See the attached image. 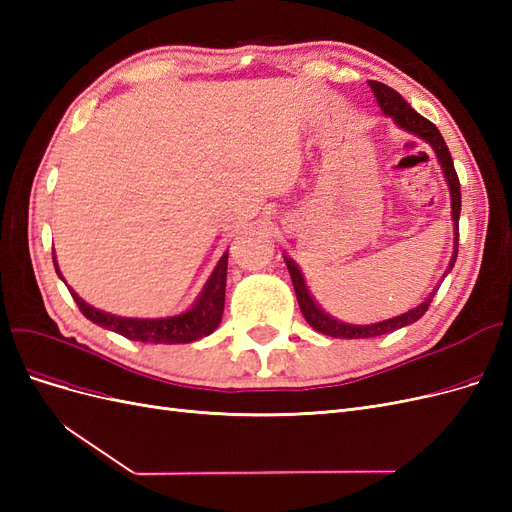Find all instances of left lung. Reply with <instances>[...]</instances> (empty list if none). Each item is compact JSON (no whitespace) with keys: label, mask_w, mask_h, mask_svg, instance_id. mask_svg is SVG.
<instances>
[{"label":"left lung","mask_w":512,"mask_h":512,"mask_svg":"<svg viewBox=\"0 0 512 512\" xmlns=\"http://www.w3.org/2000/svg\"><path fill=\"white\" fill-rule=\"evenodd\" d=\"M367 83H369L371 91H374V96H376V100H378L384 115L393 117V121L397 123L399 128H404L406 132L416 134L418 138H423V141L429 143L431 149L436 151L438 162L442 166V173H444L446 183H448V190H451V207H453L451 213H453V226H455V252H453V258H451V265H448V269H446V273H448V271L455 267L457 252H459V243L457 241H459V213H461L459 177L455 173L451 151H448L440 130L433 126L429 119H425L423 115H418L414 108L397 94L395 89H391L389 85H384V83H378V81H367ZM284 260H286V267H288L290 277H292L294 292H297L299 307H301L305 320L309 322V327H312L318 333H322V335H331V337H339V339L378 337V335H386V333H391V331H397L401 327H408V324L416 322L418 318H421L427 312V307H429V303L433 299V294H436V292H431L421 305L410 309V312L401 314V316L382 320V322H376V324H348V322H342V320H335L329 314H324L322 309L316 305V301L312 299V294H309V290L305 286V280H303V273L299 271L297 262H294L292 258H286V256H284Z\"/></svg>","instance_id":"left-lung-1"}]
</instances>
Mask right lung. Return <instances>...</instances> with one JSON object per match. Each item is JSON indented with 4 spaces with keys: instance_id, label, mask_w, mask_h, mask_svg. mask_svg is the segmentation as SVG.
Returning a JSON list of instances; mask_svg holds the SVG:
<instances>
[{
    "instance_id": "obj_1",
    "label": "right lung",
    "mask_w": 512,
    "mask_h": 512,
    "mask_svg": "<svg viewBox=\"0 0 512 512\" xmlns=\"http://www.w3.org/2000/svg\"><path fill=\"white\" fill-rule=\"evenodd\" d=\"M53 265L57 275L61 277V271L57 269V260L53 256ZM226 269H228V252L220 258L218 267L211 273L209 282L205 284L196 303L179 316L170 318H123L100 312V309L91 307L85 303L79 294L70 288L72 299L79 305L81 314L96 322L98 327H104L108 331H115L123 337L134 339V342L145 344H190L200 337L211 335L222 320L224 314V297H226ZM64 280V277H61Z\"/></svg>"
}]
</instances>
